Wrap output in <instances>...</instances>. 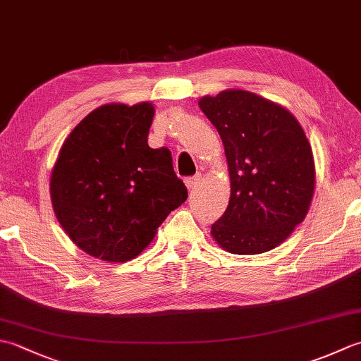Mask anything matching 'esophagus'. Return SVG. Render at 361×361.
I'll return each instance as SVG.
<instances>
[{
    "label": "esophagus",
    "instance_id": "esophagus-1",
    "mask_svg": "<svg viewBox=\"0 0 361 361\" xmlns=\"http://www.w3.org/2000/svg\"><path fill=\"white\" fill-rule=\"evenodd\" d=\"M200 180L202 176L200 175H195V176H190V178L186 180V188L189 189V192H192L194 189L198 188V185H200Z\"/></svg>",
    "mask_w": 361,
    "mask_h": 361
}]
</instances>
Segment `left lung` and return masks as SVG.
Returning <instances> with one entry per match:
<instances>
[{
    "label": "left lung",
    "instance_id": "8db88e82",
    "mask_svg": "<svg viewBox=\"0 0 361 361\" xmlns=\"http://www.w3.org/2000/svg\"><path fill=\"white\" fill-rule=\"evenodd\" d=\"M200 110L225 147L231 195L211 235L233 255L278 247L305 219L315 192V161L286 106L245 90L203 96Z\"/></svg>",
    "mask_w": 361,
    "mask_h": 361
}]
</instances>
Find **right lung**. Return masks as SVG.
Segmentation results:
<instances>
[{
	"label": "right lung",
	"mask_w": 361,
	"mask_h": 361,
	"mask_svg": "<svg viewBox=\"0 0 361 361\" xmlns=\"http://www.w3.org/2000/svg\"><path fill=\"white\" fill-rule=\"evenodd\" d=\"M152 102L105 104L87 114L59 150L49 180L52 209L78 247L124 264L149 247L188 198L169 149H150Z\"/></svg>",
	"instance_id": "1"
}]
</instances>
